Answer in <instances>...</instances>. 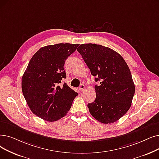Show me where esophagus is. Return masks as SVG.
<instances>
[{"instance_id":"34e87169","label":"esophagus","mask_w":159,"mask_h":159,"mask_svg":"<svg viewBox=\"0 0 159 159\" xmlns=\"http://www.w3.org/2000/svg\"><path fill=\"white\" fill-rule=\"evenodd\" d=\"M84 89H85V86H84V84H80V86H79V89L80 92L84 91Z\"/></svg>"}]
</instances>
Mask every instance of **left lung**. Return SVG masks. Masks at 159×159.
I'll list each match as a JSON object with an SVG mask.
<instances>
[{"mask_svg": "<svg viewBox=\"0 0 159 159\" xmlns=\"http://www.w3.org/2000/svg\"><path fill=\"white\" fill-rule=\"evenodd\" d=\"M77 51L95 77V81L99 82L95 86V101L88 105L89 112L102 123L118 121L130 108L135 92L125 61L115 51L101 45L82 44Z\"/></svg>", "mask_w": 159, "mask_h": 159, "instance_id": "left-lung-1", "label": "left lung"}]
</instances>
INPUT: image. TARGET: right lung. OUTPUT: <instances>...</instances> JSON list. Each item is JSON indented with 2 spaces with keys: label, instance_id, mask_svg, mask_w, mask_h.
<instances>
[{
  "label": "right lung",
  "instance_id": "right-lung-1",
  "mask_svg": "<svg viewBox=\"0 0 159 159\" xmlns=\"http://www.w3.org/2000/svg\"><path fill=\"white\" fill-rule=\"evenodd\" d=\"M79 44L58 43L41 47L30 59L22 77L24 98L31 111L45 121H55L67 114L78 93L61 80L66 78V60Z\"/></svg>",
  "mask_w": 159,
  "mask_h": 159
}]
</instances>
